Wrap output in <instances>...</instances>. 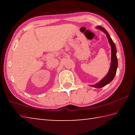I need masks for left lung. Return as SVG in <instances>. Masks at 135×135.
Instances as JSON below:
<instances>
[{
	"label": "left lung",
	"instance_id": "left-lung-1",
	"mask_svg": "<svg viewBox=\"0 0 135 135\" xmlns=\"http://www.w3.org/2000/svg\"><path fill=\"white\" fill-rule=\"evenodd\" d=\"M98 29H99L100 30L104 32V33L106 34V36L108 39V42L111 47V61L110 68H109L108 74L106 75V76L104 78L102 79L99 83L91 85L93 88H101L102 87H104L107 84H109L110 82L114 79V77L115 76L116 71H117V68L118 67V61L116 54H117V49L115 45V43L113 42V40L111 39L110 36L107 31L104 28L100 26L97 27Z\"/></svg>",
	"mask_w": 135,
	"mask_h": 135
}]
</instances>
